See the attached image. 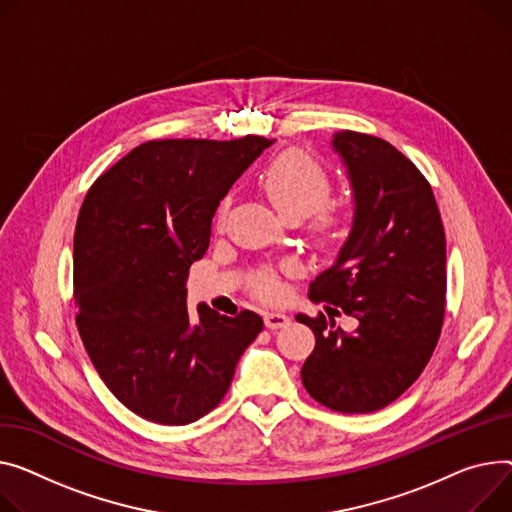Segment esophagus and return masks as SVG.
<instances>
[{
    "mask_svg": "<svg viewBox=\"0 0 512 512\" xmlns=\"http://www.w3.org/2000/svg\"><path fill=\"white\" fill-rule=\"evenodd\" d=\"M290 323V317L284 315V313H265V327L269 331H276V329H282Z\"/></svg>",
    "mask_w": 512,
    "mask_h": 512,
    "instance_id": "1",
    "label": "esophagus"
}]
</instances>
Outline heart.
<instances>
[{"mask_svg": "<svg viewBox=\"0 0 512 512\" xmlns=\"http://www.w3.org/2000/svg\"><path fill=\"white\" fill-rule=\"evenodd\" d=\"M259 187L274 203V208L286 220H304L313 216V232L321 245L335 241L344 226L339 210L329 203L333 183L327 168L302 150H288L271 160L259 175ZM228 201H222L218 222L226 216ZM253 288L259 296L274 300L282 286L274 271L261 269L253 278Z\"/></svg>", "mask_w": 512, "mask_h": 512, "instance_id": "1", "label": "heart"}]
</instances>
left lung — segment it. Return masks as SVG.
<instances>
[{"label": "left lung", "instance_id": "1", "mask_svg": "<svg viewBox=\"0 0 512 512\" xmlns=\"http://www.w3.org/2000/svg\"><path fill=\"white\" fill-rule=\"evenodd\" d=\"M333 148L352 179L356 214L337 261L309 286L333 315L358 319L352 335L331 317L298 315L315 333L304 389L342 414L383 410L426 368L447 304V243L430 183L389 142L337 131Z\"/></svg>", "mask_w": 512, "mask_h": 512}]
</instances>
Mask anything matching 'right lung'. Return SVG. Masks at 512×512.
<instances>
[{
    "label": "right lung",
    "instance_id": "right-lung-1",
    "mask_svg": "<svg viewBox=\"0 0 512 512\" xmlns=\"http://www.w3.org/2000/svg\"><path fill=\"white\" fill-rule=\"evenodd\" d=\"M269 140H152L88 189L74 234L76 325L111 393L144 420L185 426L224 399L263 329L253 311H187L220 199Z\"/></svg>",
    "mask_w": 512,
    "mask_h": 512
}]
</instances>
